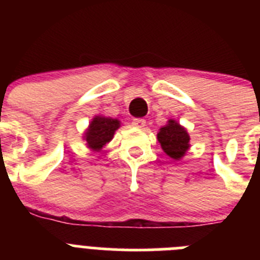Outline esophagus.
Returning <instances> with one entry per match:
<instances>
[{
  "label": "esophagus",
  "instance_id": "1",
  "mask_svg": "<svg viewBox=\"0 0 260 260\" xmlns=\"http://www.w3.org/2000/svg\"><path fill=\"white\" fill-rule=\"evenodd\" d=\"M133 126L138 128H144V126H146V119L135 118L134 121H133Z\"/></svg>",
  "mask_w": 260,
  "mask_h": 260
}]
</instances>
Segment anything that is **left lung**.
Segmentation results:
<instances>
[{"label":"left lung","instance_id":"left-lung-1","mask_svg":"<svg viewBox=\"0 0 260 260\" xmlns=\"http://www.w3.org/2000/svg\"><path fill=\"white\" fill-rule=\"evenodd\" d=\"M157 141L164 152L174 160H181L190 147V137L186 128L174 119H169L167 125L160 128Z\"/></svg>","mask_w":260,"mask_h":260}]
</instances>
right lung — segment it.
I'll return each instance as SVG.
<instances>
[{
	"instance_id": "right-lung-1",
	"label": "right lung",
	"mask_w": 260,
	"mask_h": 260,
	"mask_svg": "<svg viewBox=\"0 0 260 260\" xmlns=\"http://www.w3.org/2000/svg\"><path fill=\"white\" fill-rule=\"evenodd\" d=\"M119 126H121V122L118 119L95 116L84 133V141L87 142V147L99 152L105 144L113 139L114 133Z\"/></svg>"
}]
</instances>
